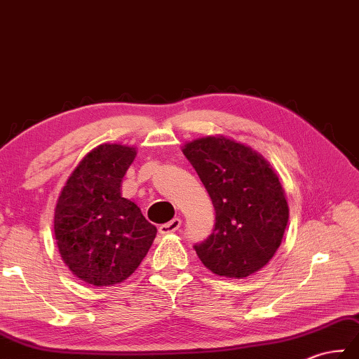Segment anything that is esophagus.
Listing matches in <instances>:
<instances>
[{"label": "esophagus", "instance_id": "1", "mask_svg": "<svg viewBox=\"0 0 359 359\" xmlns=\"http://www.w3.org/2000/svg\"><path fill=\"white\" fill-rule=\"evenodd\" d=\"M180 227H181V219L180 218H173L172 221L165 222V224L159 226V233H161V235H169V233L177 232V230H180Z\"/></svg>", "mask_w": 359, "mask_h": 359}]
</instances>
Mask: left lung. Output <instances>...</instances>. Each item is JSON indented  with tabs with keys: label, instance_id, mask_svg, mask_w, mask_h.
<instances>
[{
	"label": "left lung",
	"instance_id": "left-lung-1",
	"mask_svg": "<svg viewBox=\"0 0 359 359\" xmlns=\"http://www.w3.org/2000/svg\"><path fill=\"white\" fill-rule=\"evenodd\" d=\"M210 195L215 227L194 245L215 275L243 280L273 258L289 221L284 189L267 159L230 138L204 137L182 147Z\"/></svg>",
	"mask_w": 359,
	"mask_h": 359
}]
</instances>
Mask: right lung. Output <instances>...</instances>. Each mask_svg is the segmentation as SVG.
Listing matches in <instances>:
<instances>
[{
    "label": "right lung",
    "mask_w": 359,
    "mask_h": 359,
    "mask_svg": "<svg viewBox=\"0 0 359 359\" xmlns=\"http://www.w3.org/2000/svg\"><path fill=\"white\" fill-rule=\"evenodd\" d=\"M137 149L101 144L72 172L55 207V240L79 280L102 287L127 280L144 259L156 227L123 198L121 181Z\"/></svg>",
    "instance_id": "1"
}]
</instances>
